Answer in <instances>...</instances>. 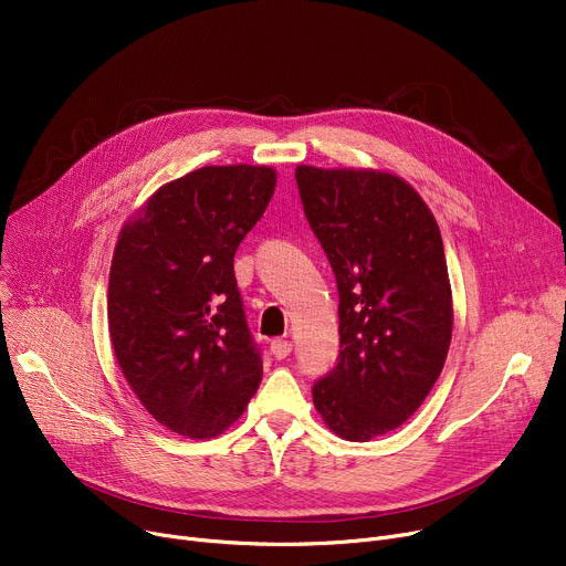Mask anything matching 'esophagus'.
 <instances>
[{"instance_id":"obj_1","label":"esophagus","mask_w":566,"mask_h":566,"mask_svg":"<svg viewBox=\"0 0 566 566\" xmlns=\"http://www.w3.org/2000/svg\"><path fill=\"white\" fill-rule=\"evenodd\" d=\"M271 353L275 355L277 360H284L286 355L291 353V342H289V339H275V342H271Z\"/></svg>"}]
</instances>
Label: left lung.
Returning <instances> with one entry per match:
<instances>
[{
  "mask_svg": "<svg viewBox=\"0 0 566 566\" xmlns=\"http://www.w3.org/2000/svg\"><path fill=\"white\" fill-rule=\"evenodd\" d=\"M305 216L337 277L339 363L314 406L344 440L395 431L422 406L452 342V286L438 222L382 169L295 167Z\"/></svg>",
  "mask_w": 566,
  "mask_h": 566,
  "instance_id": "left-lung-1",
  "label": "left lung"
}]
</instances>
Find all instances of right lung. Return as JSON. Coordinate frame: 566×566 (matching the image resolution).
Masks as SVG:
<instances>
[{
  "mask_svg": "<svg viewBox=\"0 0 566 566\" xmlns=\"http://www.w3.org/2000/svg\"><path fill=\"white\" fill-rule=\"evenodd\" d=\"M277 186L265 165H208L160 186L118 231L109 339L151 418L192 440L224 433L259 390L233 254Z\"/></svg>",
  "mask_w": 566,
  "mask_h": 566,
  "instance_id": "1",
  "label": "right lung"
}]
</instances>
